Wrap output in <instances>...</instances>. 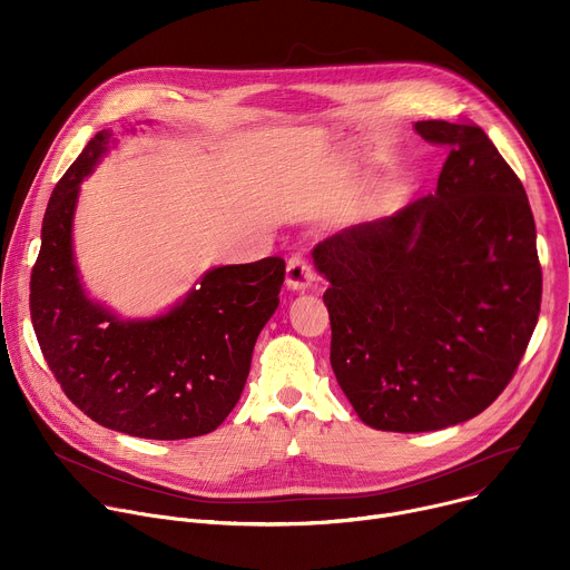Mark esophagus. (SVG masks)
Listing matches in <instances>:
<instances>
[{"label": "esophagus", "instance_id": "esophagus-1", "mask_svg": "<svg viewBox=\"0 0 570 570\" xmlns=\"http://www.w3.org/2000/svg\"><path fill=\"white\" fill-rule=\"evenodd\" d=\"M313 268L302 257H291L286 264V286L291 291H306L313 284Z\"/></svg>", "mask_w": 570, "mask_h": 570}]
</instances>
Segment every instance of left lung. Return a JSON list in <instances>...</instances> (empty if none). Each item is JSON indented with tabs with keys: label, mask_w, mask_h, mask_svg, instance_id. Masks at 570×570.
I'll list each match as a JSON object with an SVG mask.
<instances>
[{
	"label": "left lung",
	"mask_w": 570,
	"mask_h": 570,
	"mask_svg": "<svg viewBox=\"0 0 570 570\" xmlns=\"http://www.w3.org/2000/svg\"><path fill=\"white\" fill-rule=\"evenodd\" d=\"M449 157L435 194L313 248L332 286V367L363 424L426 433L480 415L537 327L541 266L525 189L471 121H417Z\"/></svg>",
	"instance_id": "8db88e82"
}]
</instances>
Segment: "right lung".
Returning a JSON list of instances; mask_svg holds the SVG:
<instances>
[{"mask_svg": "<svg viewBox=\"0 0 570 570\" xmlns=\"http://www.w3.org/2000/svg\"><path fill=\"white\" fill-rule=\"evenodd\" d=\"M115 144L97 132L56 185L31 275V322L56 381L90 420L144 440L216 431L246 385L253 350L279 306L284 259L218 266L167 313L124 320L95 302L73 259L83 183Z\"/></svg>", "mask_w": 570, "mask_h": 570, "instance_id": "obj_1", "label": "right lung"}]
</instances>
